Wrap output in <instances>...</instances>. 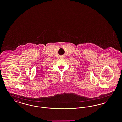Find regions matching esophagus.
Listing matches in <instances>:
<instances>
[{"instance_id": "34e87169", "label": "esophagus", "mask_w": 122, "mask_h": 122, "mask_svg": "<svg viewBox=\"0 0 122 122\" xmlns=\"http://www.w3.org/2000/svg\"><path fill=\"white\" fill-rule=\"evenodd\" d=\"M64 58V56H60V59H63Z\"/></svg>"}]
</instances>
